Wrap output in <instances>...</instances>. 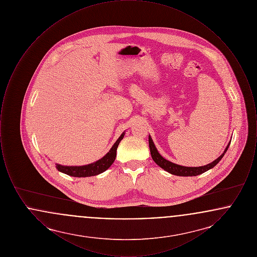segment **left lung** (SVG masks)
I'll list each match as a JSON object with an SVG mask.
<instances>
[{
    "label": "left lung",
    "instance_id": "obj_1",
    "mask_svg": "<svg viewBox=\"0 0 257 257\" xmlns=\"http://www.w3.org/2000/svg\"><path fill=\"white\" fill-rule=\"evenodd\" d=\"M230 142L228 143L227 147H225L223 153L220 155V157H218L217 159L213 161L212 163L205 165V166H202V167H184V166L174 164V163H172L171 161L165 159L158 152V150H157V148L155 147V145H154L150 135L148 136L149 149H150L151 157H152L153 161L159 166L160 168H162L164 171H168L171 174L177 175V176H196V175H199V174H201V173H203L205 171L213 169L220 162L221 158L224 156L225 152L227 151L228 147L230 145Z\"/></svg>",
    "mask_w": 257,
    "mask_h": 257
}]
</instances>
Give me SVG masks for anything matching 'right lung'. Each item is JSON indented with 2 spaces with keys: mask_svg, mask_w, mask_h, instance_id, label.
<instances>
[{
  "mask_svg": "<svg viewBox=\"0 0 257 257\" xmlns=\"http://www.w3.org/2000/svg\"><path fill=\"white\" fill-rule=\"evenodd\" d=\"M124 135H125V131L120 135L117 141L113 144L109 152L104 157H102L96 162H93L91 164L85 165V166H62L60 164H56L57 170L62 173H65L67 175L74 176V177H89V176L98 175L107 171L115 160L116 149L118 147L119 143L121 142Z\"/></svg>",
  "mask_w": 257,
  "mask_h": 257,
  "instance_id": "1",
  "label": "right lung"
}]
</instances>
